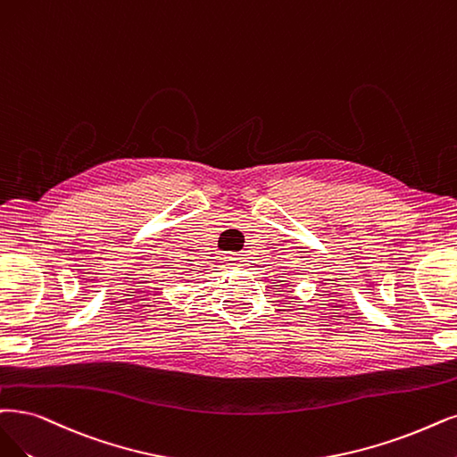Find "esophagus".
Returning a JSON list of instances; mask_svg holds the SVG:
<instances>
[{"instance_id": "esophagus-1", "label": "esophagus", "mask_w": 457, "mask_h": 457, "mask_svg": "<svg viewBox=\"0 0 457 457\" xmlns=\"http://www.w3.org/2000/svg\"><path fill=\"white\" fill-rule=\"evenodd\" d=\"M233 256H235V258H231V260H233V263H235V265H241V263H243L241 254H233Z\"/></svg>"}]
</instances>
